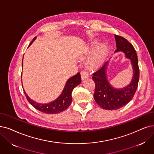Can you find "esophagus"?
<instances>
[{"instance_id": "34e87169", "label": "esophagus", "mask_w": 154, "mask_h": 154, "mask_svg": "<svg viewBox=\"0 0 154 154\" xmlns=\"http://www.w3.org/2000/svg\"><path fill=\"white\" fill-rule=\"evenodd\" d=\"M81 75H82V79H85L86 78L88 77V73L87 71L85 70H83L82 72H81Z\"/></svg>"}]
</instances>
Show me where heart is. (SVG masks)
I'll use <instances>...</instances> for the list:
<instances>
[{
	"instance_id": "1",
	"label": "heart",
	"mask_w": 154,
	"mask_h": 154,
	"mask_svg": "<svg viewBox=\"0 0 154 154\" xmlns=\"http://www.w3.org/2000/svg\"><path fill=\"white\" fill-rule=\"evenodd\" d=\"M95 44H96V42L93 43L94 45ZM107 50H108V47L107 45L102 44L100 45L97 49V54L95 55V56L94 57V60H96L102 59L104 56H105V55L107 52Z\"/></svg>"
}]
</instances>
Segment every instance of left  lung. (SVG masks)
Segmentation results:
<instances>
[{"label": "left lung", "instance_id": "obj_1", "mask_svg": "<svg viewBox=\"0 0 154 154\" xmlns=\"http://www.w3.org/2000/svg\"><path fill=\"white\" fill-rule=\"evenodd\" d=\"M117 49L115 52H122L126 58L131 60L133 69V76L131 83L127 87L116 89L112 87L107 78L106 70L108 62L100 69L93 72L92 79L95 82V88L94 94L96 103L102 108L106 110H116L130 102L138 88L140 70L137 54L133 46L126 38L115 35Z\"/></svg>", "mask_w": 154, "mask_h": 154}]
</instances>
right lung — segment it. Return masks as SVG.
Here are the masks:
<instances>
[{
	"label": "right lung",
	"mask_w": 154,
	"mask_h": 154,
	"mask_svg": "<svg viewBox=\"0 0 154 154\" xmlns=\"http://www.w3.org/2000/svg\"><path fill=\"white\" fill-rule=\"evenodd\" d=\"M35 38L36 37L33 39L32 42L29 45V47L32 44ZM81 75L80 73L78 72L76 75L72 76L67 81L62 94H60V95L56 100L45 104H42L33 101L28 96L24 90V93L25 94L28 101L35 109L46 114H56L64 111L71 105L72 102V91L76 86L81 83Z\"/></svg>",
	"instance_id": "1"
}]
</instances>
